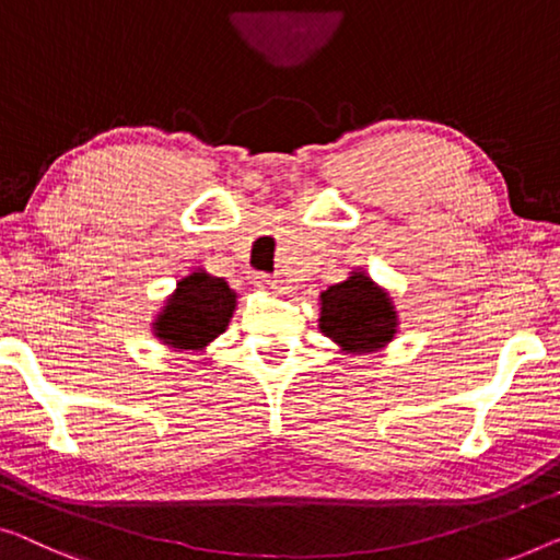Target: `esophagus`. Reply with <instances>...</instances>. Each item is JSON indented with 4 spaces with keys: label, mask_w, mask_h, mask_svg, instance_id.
Instances as JSON below:
<instances>
[{
    "label": "esophagus",
    "mask_w": 560,
    "mask_h": 560,
    "mask_svg": "<svg viewBox=\"0 0 560 560\" xmlns=\"http://www.w3.org/2000/svg\"><path fill=\"white\" fill-rule=\"evenodd\" d=\"M254 283H256V287L271 289V291H283V289H287V287H283V281L277 279V277H271V273H256Z\"/></svg>",
    "instance_id": "esophagus-1"
}]
</instances>
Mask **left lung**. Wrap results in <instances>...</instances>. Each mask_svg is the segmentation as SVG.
Returning <instances> with one entry per match:
<instances>
[{
	"instance_id": "8db88e82",
	"label": "left lung",
	"mask_w": 560,
	"mask_h": 560,
	"mask_svg": "<svg viewBox=\"0 0 560 560\" xmlns=\"http://www.w3.org/2000/svg\"><path fill=\"white\" fill-rule=\"evenodd\" d=\"M319 329L347 354L374 352L395 337L397 312L385 289L354 271L347 281L322 291Z\"/></svg>"
}]
</instances>
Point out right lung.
<instances>
[{"mask_svg": "<svg viewBox=\"0 0 560 560\" xmlns=\"http://www.w3.org/2000/svg\"><path fill=\"white\" fill-rule=\"evenodd\" d=\"M233 308L236 291L223 279L198 269L178 281V289L158 314L155 337L175 349H203L226 331Z\"/></svg>", "mask_w": 560, "mask_h": 560, "instance_id": "add662e5", "label": "right lung"}]
</instances>
